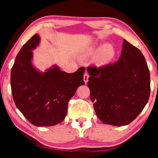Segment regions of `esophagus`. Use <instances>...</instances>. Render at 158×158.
Returning <instances> with one entry per match:
<instances>
[{"instance_id": "obj_1", "label": "esophagus", "mask_w": 158, "mask_h": 158, "mask_svg": "<svg viewBox=\"0 0 158 158\" xmlns=\"http://www.w3.org/2000/svg\"><path fill=\"white\" fill-rule=\"evenodd\" d=\"M88 78H89V74H88V73H86V72H85V74H84V81H85V83L88 82Z\"/></svg>"}]
</instances>
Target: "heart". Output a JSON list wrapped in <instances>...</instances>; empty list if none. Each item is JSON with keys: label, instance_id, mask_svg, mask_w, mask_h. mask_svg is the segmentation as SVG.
Wrapping results in <instances>:
<instances>
[{"label": "heart", "instance_id": "b5f03b06", "mask_svg": "<svg viewBox=\"0 0 158 158\" xmlns=\"http://www.w3.org/2000/svg\"><path fill=\"white\" fill-rule=\"evenodd\" d=\"M99 50L97 48H92L90 52L95 53L97 50ZM115 49L111 44H106L100 48L97 52V61L101 64H107V63L110 62V61L113 60V59L115 56Z\"/></svg>", "mask_w": 158, "mask_h": 158}]
</instances>
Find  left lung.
I'll return each mask as SVG.
<instances>
[{"label": "left lung", "instance_id": "1", "mask_svg": "<svg viewBox=\"0 0 158 158\" xmlns=\"http://www.w3.org/2000/svg\"><path fill=\"white\" fill-rule=\"evenodd\" d=\"M123 44L117 61L87 68L97 116L104 124L115 126L131 123L150 96V73L144 56L126 39Z\"/></svg>", "mask_w": 158, "mask_h": 158}]
</instances>
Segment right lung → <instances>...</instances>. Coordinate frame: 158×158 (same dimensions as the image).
Masks as SVG:
<instances>
[{"label": "right lung", "instance_id": "right-lung-1", "mask_svg": "<svg viewBox=\"0 0 158 158\" xmlns=\"http://www.w3.org/2000/svg\"><path fill=\"white\" fill-rule=\"evenodd\" d=\"M35 34L18 53L11 70V89L15 106L36 126H52L64 120L68 102L78 87L85 84L81 67L73 73L53 67L41 73L31 64L32 50L39 44Z\"/></svg>", "mask_w": 158, "mask_h": 158}]
</instances>
